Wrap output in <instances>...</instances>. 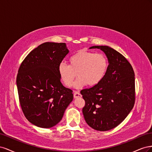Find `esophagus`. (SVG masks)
I'll list each match as a JSON object with an SVG mask.
<instances>
[{
    "label": "esophagus",
    "mask_w": 152,
    "mask_h": 152,
    "mask_svg": "<svg viewBox=\"0 0 152 152\" xmlns=\"http://www.w3.org/2000/svg\"><path fill=\"white\" fill-rule=\"evenodd\" d=\"M73 97L74 98H80L82 97V95L77 91H75L74 94H73Z\"/></svg>",
    "instance_id": "esophagus-1"
}]
</instances>
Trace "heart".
Here are the masks:
<instances>
[{"mask_svg":"<svg viewBox=\"0 0 152 152\" xmlns=\"http://www.w3.org/2000/svg\"><path fill=\"white\" fill-rule=\"evenodd\" d=\"M69 65L61 63L58 66L61 80L66 86L71 87L76 77L74 87L80 88L98 84L104 77L108 68L107 58L101 53L94 54L87 50H80L69 58Z\"/></svg>","mask_w":152,"mask_h":152,"instance_id":"obj_1","label":"heart"}]
</instances>
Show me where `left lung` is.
Masks as SVG:
<instances>
[{
    "label": "left lung",
    "mask_w": 152,
    "mask_h": 152,
    "mask_svg": "<svg viewBox=\"0 0 152 152\" xmlns=\"http://www.w3.org/2000/svg\"><path fill=\"white\" fill-rule=\"evenodd\" d=\"M108 59L104 77L98 84L80 91L85 100L82 113L86 123L95 130L106 131L117 127L130 113L135 102L133 68L121 53L107 45H94Z\"/></svg>",
    "instance_id": "8db88e82"
}]
</instances>
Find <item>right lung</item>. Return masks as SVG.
<instances>
[{"label": "right lung", "mask_w": 152, "mask_h": 152, "mask_svg": "<svg viewBox=\"0 0 152 152\" xmlns=\"http://www.w3.org/2000/svg\"><path fill=\"white\" fill-rule=\"evenodd\" d=\"M69 52L65 43L45 42L32 50L20 66L16 85L20 105L36 126H56L72 102V91L63 86L58 73Z\"/></svg>", "instance_id": "1"}]
</instances>
